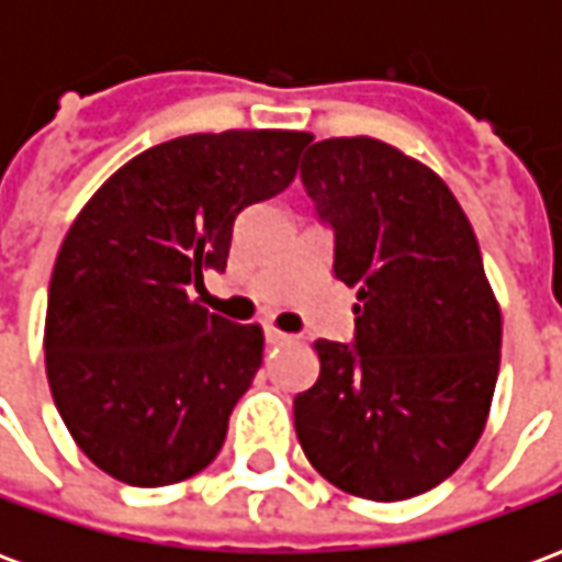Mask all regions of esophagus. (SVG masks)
Returning <instances> with one entry per match:
<instances>
[{
  "mask_svg": "<svg viewBox=\"0 0 562 562\" xmlns=\"http://www.w3.org/2000/svg\"><path fill=\"white\" fill-rule=\"evenodd\" d=\"M265 340H268L270 346H282V342H292V334H282V330L277 328H265Z\"/></svg>",
  "mask_w": 562,
  "mask_h": 562,
  "instance_id": "obj_1",
  "label": "esophagus"
}]
</instances>
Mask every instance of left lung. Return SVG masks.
I'll list each match as a JSON object with an SVG mask.
<instances>
[{
  "instance_id": "obj_1",
  "label": "left lung",
  "mask_w": 562,
  "mask_h": 562,
  "mask_svg": "<svg viewBox=\"0 0 562 562\" xmlns=\"http://www.w3.org/2000/svg\"><path fill=\"white\" fill-rule=\"evenodd\" d=\"M301 183L358 304L352 342H313L294 430L330 484L409 499L467 460L494 397L503 322L479 240L448 186L382 140H318Z\"/></svg>"
}]
</instances>
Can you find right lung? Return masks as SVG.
I'll return each instance as SVG.
<instances>
[{
  "label": "right lung",
  "instance_id": "1",
  "mask_svg": "<svg viewBox=\"0 0 562 562\" xmlns=\"http://www.w3.org/2000/svg\"><path fill=\"white\" fill-rule=\"evenodd\" d=\"M310 140L280 128L165 140L68 228L47 292V382L68 434L108 475L161 487L220 454L265 337L189 301V285L225 268L237 216L292 183Z\"/></svg>",
  "mask_w": 562,
  "mask_h": 562
}]
</instances>
